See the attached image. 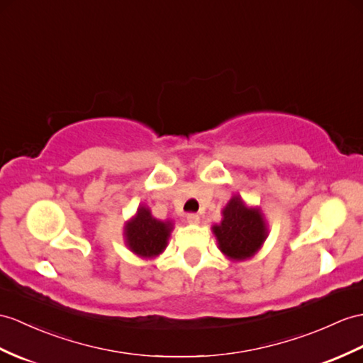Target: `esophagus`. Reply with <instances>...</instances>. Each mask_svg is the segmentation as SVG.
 <instances>
[{"mask_svg": "<svg viewBox=\"0 0 363 363\" xmlns=\"http://www.w3.org/2000/svg\"><path fill=\"white\" fill-rule=\"evenodd\" d=\"M186 222L189 225H199L200 223V217L197 214H188L186 216Z\"/></svg>", "mask_w": 363, "mask_h": 363, "instance_id": "obj_1", "label": "esophagus"}]
</instances>
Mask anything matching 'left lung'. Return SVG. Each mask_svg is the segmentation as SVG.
Here are the masks:
<instances>
[{
  "label": "left lung",
  "instance_id": "obj_1",
  "mask_svg": "<svg viewBox=\"0 0 363 363\" xmlns=\"http://www.w3.org/2000/svg\"><path fill=\"white\" fill-rule=\"evenodd\" d=\"M218 250L229 260L243 262L254 257L268 237V223L259 206H248L234 194L222 209V222L211 228Z\"/></svg>",
  "mask_w": 363,
  "mask_h": 363
}]
</instances>
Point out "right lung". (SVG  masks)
I'll return each mask as SVG.
<instances>
[{"mask_svg":"<svg viewBox=\"0 0 363 363\" xmlns=\"http://www.w3.org/2000/svg\"><path fill=\"white\" fill-rule=\"evenodd\" d=\"M172 229V220H158L146 205H140L126 222L123 237L128 250L140 259H155L166 250Z\"/></svg>","mask_w":363,"mask_h":363,"instance_id":"obj_1","label":"right lung"}]
</instances>
